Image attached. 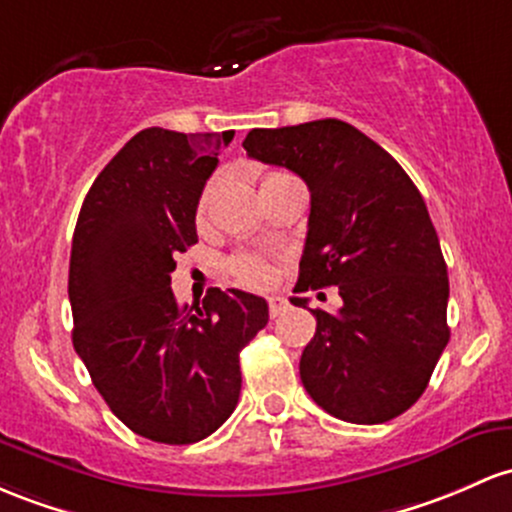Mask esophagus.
<instances>
[{
    "label": "esophagus",
    "instance_id": "esophagus-1",
    "mask_svg": "<svg viewBox=\"0 0 512 512\" xmlns=\"http://www.w3.org/2000/svg\"><path fill=\"white\" fill-rule=\"evenodd\" d=\"M286 308H289V301H286L284 296H269V316H282Z\"/></svg>",
    "mask_w": 512,
    "mask_h": 512
}]
</instances>
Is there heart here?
Here are the masks:
<instances>
[{
    "label": "heart",
    "mask_w": 512,
    "mask_h": 512,
    "mask_svg": "<svg viewBox=\"0 0 512 512\" xmlns=\"http://www.w3.org/2000/svg\"><path fill=\"white\" fill-rule=\"evenodd\" d=\"M209 196H211V187L204 189L199 201V216L206 211V204H209ZM228 272L235 282L245 284V286H262L269 282L272 277V267L267 265L265 260L260 257H252V255H238L228 262Z\"/></svg>",
    "instance_id": "obj_1"
}]
</instances>
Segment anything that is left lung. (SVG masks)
Segmentation results:
<instances>
[{"label":"left lung","instance_id":"8db88e82","mask_svg":"<svg viewBox=\"0 0 512 512\" xmlns=\"http://www.w3.org/2000/svg\"><path fill=\"white\" fill-rule=\"evenodd\" d=\"M243 148L296 172L311 192L294 291L338 286L342 296L340 311H311L318 325L301 355L303 389L347 423L406 413L449 342L447 265L418 187L338 119L252 128Z\"/></svg>","mask_w":512,"mask_h":512}]
</instances>
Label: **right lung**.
<instances>
[{
    "label": "right lung",
    "instance_id": "add662e5",
    "mask_svg": "<svg viewBox=\"0 0 512 512\" xmlns=\"http://www.w3.org/2000/svg\"><path fill=\"white\" fill-rule=\"evenodd\" d=\"M233 131L145 128L99 172L72 235V345L106 406L136 435L192 445L238 406L240 350L267 301L211 289L177 306L170 274L196 240V206Z\"/></svg>",
    "mask_w": 512,
    "mask_h": 512
}]
</instances>
